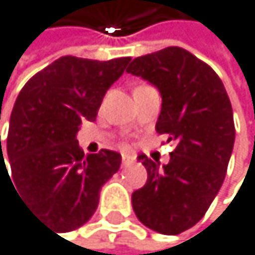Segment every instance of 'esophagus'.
Returning <instances> with one entry per match:
<instances>
[{
    "mask_svg": "<svg viewBox=\"0 0 255 255\" xmlns=\"http://www.w3.org/2000/svg\"><path fill=\"white\" fill-rule=\"evenodd\" d=\"M130 162H133V158L128 156V155H122V164L124 165H128Z\"/></svg>",
    "mask_w": 255,
    "mask_h": 255,
    "instance_id": "34e87169",
    "label": "esophagus"
}]
</instances>
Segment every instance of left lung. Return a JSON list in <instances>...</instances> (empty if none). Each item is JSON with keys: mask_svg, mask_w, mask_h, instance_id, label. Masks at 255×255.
<instances>
[{"mask_svg": "<svg viewBox=\"0 0 255 255\" xmlns=\"http://www.w3.org/2000/svg\"><path fill=\"white\" fill-rule=\"evenodd\" d=\"M127 72L159 90L156 131L176 142L162 167L139 155L147 183L133 192V211L147 228L176 236L204 217L225 181L236 139L231 100L217 72L178 46L134 58Z\"/></svg>", "mask_w": 255, "mask_h": 255, "instance_id": "8db88e82", "label": "left lung"}]
</instances>
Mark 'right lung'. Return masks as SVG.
Instances as JSON below:
<instances>
[{"mask_svg": "<svg viewBox=\"0 0 255 255\" xmlns=\"http://www.w3.org/2000/svg\"><path fill=\"white\" fill-rule=\"evenodd\" d=\"M130 60L60 57L32 76L15 100L5 140L13 184L32 212L58 232L88 222L100 189L121 167L118 151L85 155L76 134L82 122L96 121L107 90ZM0 151L2 159L1 140Z\"/></svg>", "mask_w": 255, "mask_h": 255, "instance_id": "1", "label": "right lung"}]
</instances>
